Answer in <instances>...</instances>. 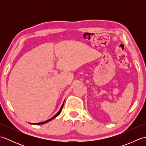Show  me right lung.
<instances>
[{
	"label": "right lung",
	"instance_id": "obj_1",
	"mask_svg": "<svg viewBox=\"0 0 146 146\" xmlns=\"http://www.w3.org/2000/svg\"><path fill=\"white\" fill-rule=\"evenodd\" d=\"M64 101L63 102V104H62V106L61 107V108H60V110L58 111V112L55 115H54L53 117H51V119H49V120H46V121H44V122H39V123H29L30 124H35V125H42V124H44V123H47V122H49V121H51V120H52V119H54V118H56V117L57 116H58L59 115H60V113H61V110H62V108H63V105H64Z\"/></svg>",
	"mask_w": 146,
	"mask_h": 146
}]
</instances>
